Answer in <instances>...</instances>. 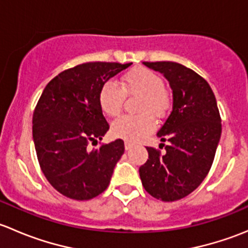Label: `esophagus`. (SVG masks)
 <instances>
[{"mask_svg":"<svg viewBox=\"0 0 248 248\" xmlns=\"http://www.w3.org/2000/svg\"><path fill=\"white\" fill-rule=\"evenodd\" d=\"M132 147H133V144H132L131 141H127V140H126V141H124V149L131 150Z\"/></svg>","mask_w":248,"mask_h":248,"instance_id":"1","label":"esophagus"}]
</instances>
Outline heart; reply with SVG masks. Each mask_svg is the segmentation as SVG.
I'll return each instance as SVG.
<instances>
[{
  "label": "heart",
  "instance_id": "heart-1",
  "mask_svg": "<svg viewBox=\"0 0 248 248\" xmlns=\"http://www.w3.org/2000/svg\"><path fill=\"white\" fill-rule=\"evenodd\" d=\"M139 96L136 116H124L111 126L115 137L128 141H139L155 129V120L151 115L161 119L168 112L170 96L164 89L161 77L147 68H138L124 74L120 86L114 80L102 85L98 103L102 111L109 117H117L124 107V97Z\"/></svg>",
  "mask_w": 248,
  "mask_h": 248
}]
</instances>
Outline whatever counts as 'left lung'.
I'll list each match as a JSON object with an SVG mask.
<instances>
[{"mask_svg":"<svg viewBox=\"0 0 248 248\" xmlns=\"http://www.w3.org/2000/svg\"><path fill=\"white\" fill-rule=\"evenodd\" d=\"M144 64L167 78L172 110L157 133L162 141H169L166 152L147 146L149 159L139 175L154 198L175 202L192 193L210 171L221 138V116L211 87L196 72L176 62Z\"/></svg>","mask_w":248,"mask_h":248,"instance_id":"8db88e82","label":"left lung"}]
</instances>
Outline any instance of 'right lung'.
<instances>
[{
  "label": "right lung",
  "mask_w": 248,
  "mask_h": 248,
  "mask_svg": "<svg viewBox=\"0 0 248 248\" xmlns=\"http://www.w3.org/2000/svg\"><path fill=\"white\" fill-rule=\"evenodd\" d=\"M132 63L87 62L61 72L47 85L32 117V134L42 171L67 198L89 201L109 186L124 151L117 139L89 150L109 124L98 103L102 85Z\"/></svg>",
  "instance_id": "add662e5"
}]
</instances>
